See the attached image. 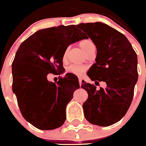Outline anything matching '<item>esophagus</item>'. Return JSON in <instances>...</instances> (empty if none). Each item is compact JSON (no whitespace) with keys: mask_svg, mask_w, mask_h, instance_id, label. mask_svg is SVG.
Wrapping results in <instances>:
<instances>
[{"mask_svg":"<svg viewBox=\"0 0 146 146\" xmlns=\"http://www.w3.org/2000/svg\"><path fill=\"white\" fill-rule=\"evenodd\" d=\"M82 78H79V83H80V86H81V85H82Z\"/></svg>","mask_w":146,"mask_h":146,"instance_id":"34e87169","label":"esophagus"}]
</instances>
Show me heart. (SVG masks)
Returning a JSON list of instances; mask_svg holds the SVG:
<instances>
[{
  "label": "heart",
  "instance_id": "b5f03b06",
  "mask_svg": "<svg viewBox=\"0 0 146 146\" xmlns=\"http://www.w3.org/2000/svg\"><path fill=\"white\" fill-rule=\"evenodd\" d=\"M80 47L82 49V50L87 55L91 50L96 49L95 44L91 39H83L80 41L79 43ZM67 53H68V49L65 51L64 54V60H66L67 58ZM67 72L69 73H72L73 74H75L77 76H81L84 74L87 70V66H77L74 64L69 66L66 69Z\"/></svg>",
  "mask_w": 146,
  "mask_h": 146
}]
</instances>
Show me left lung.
Returning a JSON list of instances; mask_svg holds the SVG:
<instances>
[{"label": "left lung", "mask_w": 146, "mask_h": 146, "mask_svg": "<svg viewBox=\"0 0 146 146\" xmlns=\"http://www.w3.org/2000/svg\"><path fill=\"white\" fill-rule=\"evenodd\" d=\"M78 28L96 45V63L87 74L92 81H104L105 88L82 81L88 97L83 103L85 118L100 126L117 123L129 108L137 74V57L124 35L102 23H80Z\"/></svg>", "instance_id": "left-lung-1"}]
</instances>
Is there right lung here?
<instances>
[{
  "label": "right lung",
  "instance_id": "add662e5",
  "mask_svg": "<svg viewBox=\"0 0 146 146\" xmlns=\"http://www.w3.org/2000/svg\"><path fill=\"white\" fill-rule=\"evenodd\" d=\"M88 38L76 25L39 30L20 44L12 63V91L23 118L37 129L58 128L66 108L80 88L77 77L66 74L56 83L47 74L64 73L63 58L69 45Z\"/></svg>",
  "mask_w": 146,
  "mask_h": 146
}]
</instances>
